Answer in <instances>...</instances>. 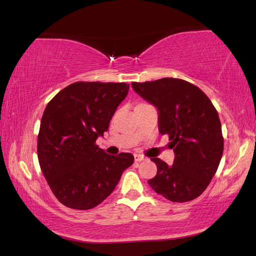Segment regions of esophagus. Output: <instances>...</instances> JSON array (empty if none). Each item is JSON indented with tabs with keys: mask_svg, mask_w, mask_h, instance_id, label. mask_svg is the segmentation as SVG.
Wrapping results in <instances>:
<instances>
[{
	"mask_svg": "<svg viewBox=\"0 0 256 256\" xmlns=\"http://www.w3.org/2000/svg\"><path fill=\"white\" fill-rule=\"evenodd\" d=\"M145 160V157L142 156V155H138V154H135V155H134V160L136 162H142V160Z\"/></svg>",
	"mask_w": 256,
	"mask_h": 256,
	"instance_id": "obj_1",
	"label": "esophagus"
}]
</instances>
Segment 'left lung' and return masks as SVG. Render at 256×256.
Returning <instances> with one entry per match:
<instances>
[{
	"mask_svg": "<svg viewBox=\"0 0 256 256\" xmlns=\"http://www.w3.org/2000/svg\"><path fill=\"white\" fill-rule=\"evenodd\" d=\"M133 90L158 112V131L168 134L175 158L167 165L150 158L157 174L152 189L174 202L196 199L208 187L224 154L221 122L210 99L198 86L176 78L133 82Z\"/></svg>",
	"mask_w": 256,
	"mask_h": 256,
	"instance_id": "obj_1",
	"label": "left lung"
}]
</instances>
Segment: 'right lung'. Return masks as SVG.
<instances>
[{"label": "right lung", "mask_w": 256, "mask_h": 256, "mask_svg": "<svg viewBox=\"0 0 256 256\" xmlns=\"http://www.w3.org/2000/svg\"><path fill=\"white\" fill-rule=\"evenodd\" d=\"M128 89L124 82H74L47 104L37 138L38 162L52 194L68 208H94L133 164L131 153L108 155L96 145Z\"/></svg>", "instance_id": "right-lung-1"}]
</instances>
